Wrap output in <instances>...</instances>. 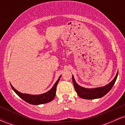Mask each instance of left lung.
<instances>
[{"instance_id":"left-lung-1","label":"left lung","mask_w":125,"mask_h":125,"mask_svg":"<svg viewBox=\"0 0 125 125\" xmlns=\"http://www.w3.org/2000/svg\"><path fill=\"white\" fill-rule=\"evenodd\" d=\"M117 75H118V72H117L114 79L109 83L104 86L94 87V88H86V87L81 86L76 82L73 75H72V81L73 83L74 89L80 97L84 99H99L104 96L110 91L116 81Z\"/></svg>"}]
</instances>
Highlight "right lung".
<instances>
[{
    "label": "right lung",
    "mask_w": 125,
    "mask_h": 125,
    "mask_svg": "<svg viewBox=\"0 0 125 125\" xmlns=\"http://www.w3.org/2000/svg\"><path fill=\"white\" fill-rule=\"evenodd\" d=\"M61 75L58 78V81L56 82L55 83L53 86V87L47 92L41 94H22L18 90L14 88V87L11 84L12 89L23 100H25V102H28V104H34V105H39V104H46V103L50 102L52 100H53L56 94V87L60 79H61Z\"/></svg>",
    "instance_id": "1"
}]
</instances>
